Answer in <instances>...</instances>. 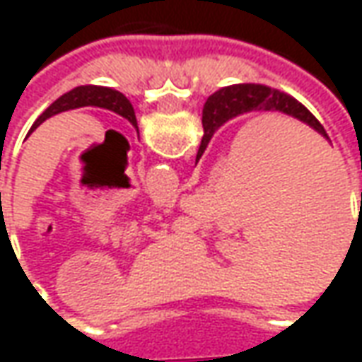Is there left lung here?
<instances>
[{"label": "left lung", "instance_id": "left-lung-1", "mask_svg": "<svg viewBox=\"0 0 362 362\" xmlns=\"http://www.w3.org/2000/svg\"><path fill=\"white\" fill-rule=\"evenodd\" d=\"M81 106H96V108H104V110L116 112L118 116L126 118L132 126L137 129V119H135V112L132 103L127 100L126 96L118 93V90L108 89V87H95V85H83V87H75L74 90H69L66 95H62L52 103L46 110L36 118V122L30 127V132H35L36 127L42 124L44 119L56 116L59 112L75 110V108H81ZM28 132V134H30ZM139 134V129H137Z\"/></svg>", "mask_w": 362, "mask_h": 362}]
</instances>
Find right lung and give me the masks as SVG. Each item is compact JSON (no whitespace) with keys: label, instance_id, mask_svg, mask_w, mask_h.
<instances>
[{"label":"right lung","instance_id":"add662e5","mask_svg":"<svg viewBox=\"0 0 362 362\" xmlns=\"http://www.w3.org/2000/svg\"><path fill=\"white\" fill-rule=\"evenodd\" d=\"M252 110H277L283 114H288L293 118L300 119L304 124L314 127L318 134L326 135V129L318 119L312 116L310 112L304 108L303 104L295 100L293 96L285 95L277 89L266 87V85H254V83H244V85H233L225 89L213 93L204 106V116H202V126H204V137L202 145L197 151L196 160L204 155L207 143L213 137V134L219 129L225 122L235 118L238 114Z\"/></svg>","mask_w":362,"mask_h":362}]
</instances>
